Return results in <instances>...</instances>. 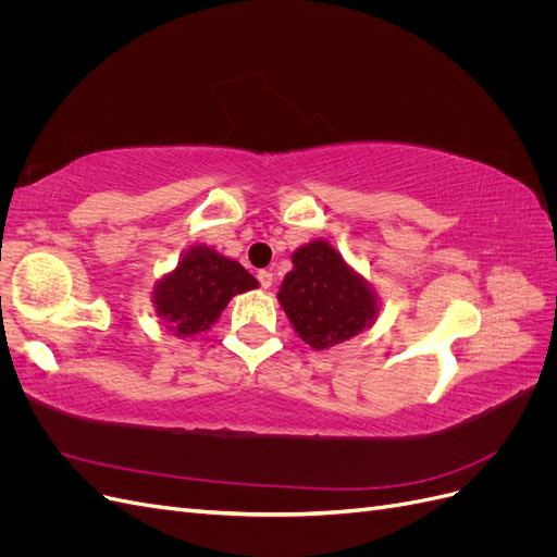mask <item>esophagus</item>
Returning a JSON list of instances; mask_svg holds the SVG:
<instances>
[{"label": "esophagus", "instance_id": "esophagus-1", "mask_svg": "<svg viewBox=\"0 0 557 557\" xmlns=\"http://www.w3.org/2000/svg\"><path fill=\"white\" fill-rule=\"evenodd\" d=\"M258 281H260L262 288L267 290V288H272V283H274V274H272V272H267V269H262V272H258Z\"/></svg>", "mask_w": 557, "mask_h": 557}]
</instances>
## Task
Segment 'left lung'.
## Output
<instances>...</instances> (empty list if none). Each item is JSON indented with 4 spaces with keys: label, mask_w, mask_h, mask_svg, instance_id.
<instances>
[{
    "label": "left lung",
    "mask_w": 557,
    "mask_h": 557,
    "mask_svg": "<svg viewBox=\"0 0 557 557\" xmlns=\"http://www.w3.org/2000/svg\"><path fill=\"white\" fill-rule=\"evenodd\" d=\"M295 269L285 276L278 301L295 332L315 350H325L360 334L376 315V299L367 283L325 242L301 246Z\"/></svg>",
    "instance_id": "8db88e82"
}]
</instances>
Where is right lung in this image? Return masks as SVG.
<instances>
[{
    "label": "right lung",
    "instance_id": "1",
    "mask_svg": "<svg viewBox=\"0 0 557 557\" xmlns=\"http://www.w3.org/2000/svg\"><path fill=\"white\" fill-rule=\"evenodd\" d=\"M252 288H258V281L239 262L195 246L156 285L153 297L164 325L178 336H193L209 330L234 295Z\"/></svg>",
    "mask_w": 557,
    "mask_h": 557
}]
</instances>
